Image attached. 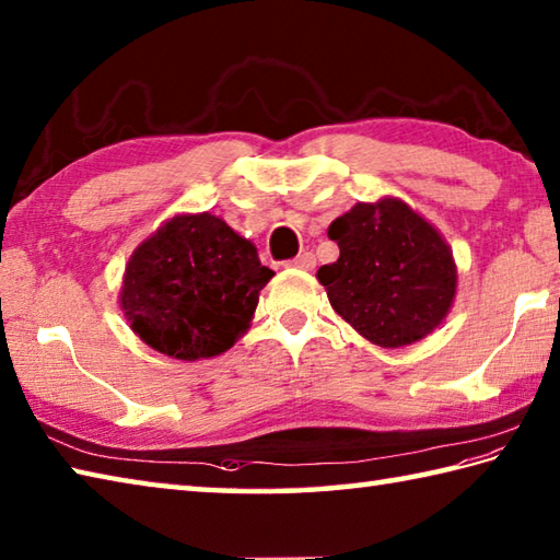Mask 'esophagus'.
<instances>
[{
	"instance_id": "esophagus-1",
	"label": "esophagus",
	"mask_w": 560,
	"mask_h": 560,
	"mask_svg": "<svg viewBox=\"0 0 560 560\" xmlns=\"http://www.w3.org/2000/svg\"><path fill=\"white\" fill-rule=\"evenodd\" d=\"M284 266H288V268H300V270H314L316 256L310 254V250H304V254H300L296 258L288 260V264H284Z\"/></svg>"
}]
</instances>
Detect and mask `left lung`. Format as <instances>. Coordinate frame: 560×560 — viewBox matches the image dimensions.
Returning <instances> with one entry per match:
<instances>
[{"mask_svg": "<svg viewBox=\"0 0 560 560\" xmlns=\"http://www.w3.org/2000/svg\"><path fill=\"white\" fill-rule=\"evenodd\" d=\"M340 256L316 272L328 302L360 336L401 348L450 314L456 266L442 234L404 200L358 202L330 222Z\"/></svg>", "mask_w": 560, "mask_h": 560, "instance_id": "obj_1", "label": "left lung"}]
</instances>
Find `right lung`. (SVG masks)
<instances>
[{"mask_svg": "<svg viewBox=\"0 0 560 560\" xmlns=\"http://www.w3.org/2000/svg\"><path fill=\"white\" fill-rule=\"evenodd\" d=\"M272 276L256 246L220 217L176 214L135 248L120 310L135 334L164 355L214 358L246 334Z\"/></svg>", "mask_w": 560, "mask_h": 560, "instance_id": "1", "label": "right lung"}]
</instances>
